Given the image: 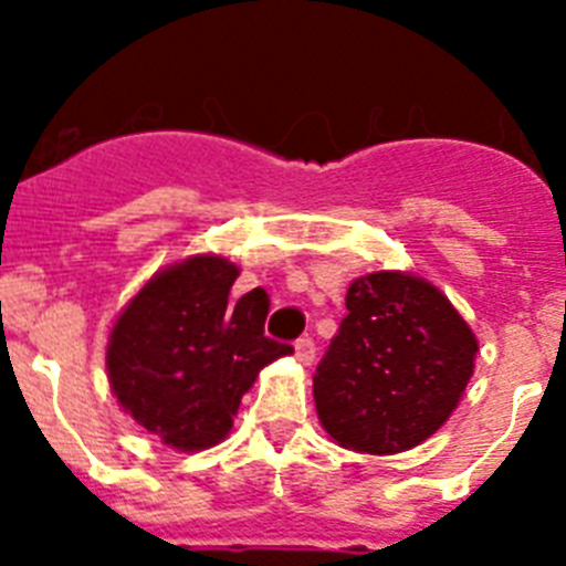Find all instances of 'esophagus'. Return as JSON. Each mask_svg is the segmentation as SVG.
<instances>
[{"label": "esophagus", "mask_w": 566, "mask_h": 566, "mask_svg": "<svg viewBox=\"0 0 566 566\" xmlns=\"http://www.w3.org/2000/svg\"><path fill=\"white\" fill-rule=\"evenodd\" d=\"M314 343L308 337H300L297 343H294V357H297L300 365H312L314 363Z\"/></svg>", "instance_id": "34e87169"}]
</instances>
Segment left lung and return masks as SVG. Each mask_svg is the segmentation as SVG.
<instances>
[{
    "instance_id": "1",
    "label": "left lung",
    "mask_w": 566,
    "mask_h": 566,
    "mask_svg": "<svg viewBox=\"0 0 566 566\" xmlns=\"http://www.w3.org/2000/svg\"><path fill=\"white\" fill-rule=\"evenodd\" d=\"M314 374L319 424L339 448L411 451L457 411L479 339L433 283L411 272L363 274Z\"/></svg>"
}]
</instances>
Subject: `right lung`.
I'll list each match as a JSON object with an SVG mask.
<instances>
[{
    "mask_svg": "<svg viewBox=\"0 0 566 566\" xmlns=\"http://www.w3.org/2000/svg\"><path fill=\"white\" fill-rule=\"evenodd\" d=\"M238 274L212 252L169 263L109 328V391L124 413L175 451L223 442L258 374L294 352L263 334V289L238 300L229 294Z\"/></svg>",
    "mask_w": 566,
    "mask_h": 566,
    "instance_id": "right-lung-1",
    "label": "right lung"
}]
</instances>
